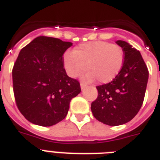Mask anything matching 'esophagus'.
I'll return each instance as SVG.
<instances>
[{
  "instance_id": "1",
  "label": "esophagus",
  "mask_w": 160,
  "mask_h": 160,
  "mask_svg": "<svg viewBox=\"0 0 160 160\" xmlns=\"http://www.w3.org/2000/svg\"><path fill=\"white\" fill-rule=\"evenodd\" d=\"M86 87H87V85H85V83H80V88H81V90H84Z\"/></svg>"
}]
</instances>
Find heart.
<instances>
[{"instance_id":"heart-1","label":"heart","mask_w":160,"mask_h":160,"mask_svg":"<svg viewBox=\"0 0 160 160\" xmlns=\"http://www.w3.org/2000/svg\"><path fill=\"white\" fill-rule=\"evenodd\" d=\"M65 71L70 77H76L86 68L85 79L98 80L107 84L114 80L121 71L124 63V50L118 45L106 41H93L80 45L68 52L63 58Z\"/></svg>"}]
</instances>
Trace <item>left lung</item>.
Masks as SVG:
<instances>
[{
    "label": "left lung",
    "mask_w": 160,
    "mask_h": 160,
    "mask_svg": "<svg viewBox=\"0 0 160 160\" xmlns=\"http://www.w3.org/2000/svg\"><path fill=\"white\" fill-rule=\"evenodd\" d=\"M124 52L121 71L111 82L97 86L98 97L91 104L96 119L110 126L130 121L144 99L149 70L139 51L124 41H117Z\"/></svg>",
    "instance_id": "8db88e82"
}]
</instances>
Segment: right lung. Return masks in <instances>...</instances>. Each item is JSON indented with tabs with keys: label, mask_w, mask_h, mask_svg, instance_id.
I'll use <instances>...</instances> for the list:
<instances>
[{
	"label": "right lung",
	"mask_w": 160,
	"mask_h": 160,
	"mask_svg": "<svg viewBox=\"0 0 160 160\" xmlns=\"http://www.w3.org/2000/svg\"><path fill=\"white\" fill-rule=\"evenodd\" d=\"M72 46L60 39L38 36L22 48L12 70L16 105L28 121L52 126L67 115L71 99L80 93L69 77L63 55Z\"/></svg>",
	"instance_id": "obj_1"
}]
</instances>
